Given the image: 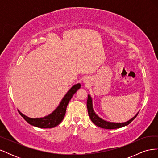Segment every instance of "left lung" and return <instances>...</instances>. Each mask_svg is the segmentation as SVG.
<instances>
[{
    "instance_id": "1",
    "label": "left lung",
    "mask_w": 158,
    "mask_h": 158,
    "mask_svg": "<svg viewBox=\"0 0 158 158\" xmlns=\"http://www.w3.org/2000/svg\"><path fill=\"white\" fill-rule=\"evenodd\" d=\"M87 108H88L89 117L91 119V121H92L96 126L100 128H106V129H114V128H121L123 127L127 126L128 125V124H130L138 115V113H137L135 117H132L128 121L125 123H111V122H108V121H105L103 119L99 117L94 112V109H93L92 99L89 95H88V100H87Z\"/></svg>"
}]
</instances>
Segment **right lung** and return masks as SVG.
<instances>
[{"label":"right lung","mask_w":158,"mask_h":158,"mask_svg":"<svg viewBox=\"0 0 158 158\" xmlns=\"http://www.w3.org/2000/svg\"><path fill=\"white\" fill-rule=\"evenodd\" d=\"M80 84H77L73 85L69 89V92L66 94L63 99H62V101L60 102L59 106L57 107V108L51 114H49L48 116H46L43 118H31L23 114L20 111H18V112L21 114V116L28 123L30 124L31 125L42 128H49L55 127L63 120L68 103H69L72 97L73 96V95L76 92V91L80 88Z\"/></svg>","instance_id":"right-lung-1"}]
</instances>
